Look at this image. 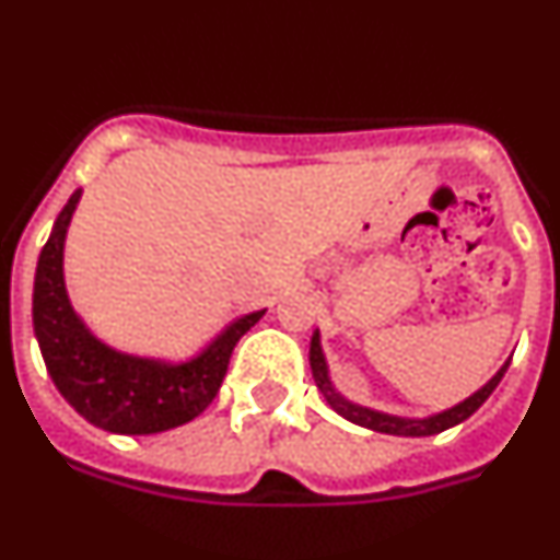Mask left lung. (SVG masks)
<instances>
[{"label": "left lung", "mask_w": 560, "mask_h": 560, "mask_svg": "<svg viewBox=\"0 0 560 560\" xmlns=\"http://www.w3.org/2000/svg\"><path fill=\"white\" fill-rule=\"evenodd\" d=\"M511 362H505L492 378L486 381L478 392H472L469 398H464L462 404L451 406L445 411H436V415H428V417H398V415H386V411H375L368 409V406H359L353 400H348L342 392L334 386L331 373H328V362H326V353H323V345H320V331L315 328L312 334V342H310V368H312V378H315L317 389L320 395L326 398V404L337 411L339 417L345 420L357 422V425L370 428V431H378V433H392V436H433V433H442L447 428L458 425L464 422L467 417H472L480 406L489 400L494 389H498L500 378L505 375Z\"/></svg>", "instance_id": "1"}]
</instances>
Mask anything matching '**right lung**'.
<instances>
[{
	"instance_id": "obj_1",
	"label": "right lung",
	"mask_w": 560,
	"mask_h": 560,
	"mask_svg": "<svg viewBox=\"0 0 560 560\" xmlns=\"http://www.w3.org/2000/svg\"><path fill=\"white\" fill-rule=\"evenodd\" d=\"M80 198L82 190H74L60 209L35 268L33 326L46 370L62 398L104 431L140 436L185 425L215 400L234 345L265 310L234 317L185 362L115 351L77 315L62 276L66 234Z\"/></svg>"
}]
</instances>
